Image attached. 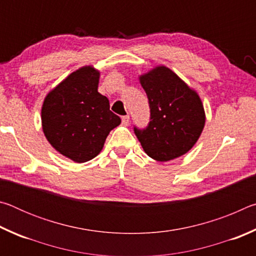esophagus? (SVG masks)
Wrapping results in <instances>:
<instances>
[{
    "label": "esophagus",
    "instance_id": "obj_1",
    "mask_svg": "<svg viewBox=\"0 0 256 256\" xmlns=\"http://www.w3.org/2000/svg\"><path fill=\"white\" fill-rule=\"evenodd\" d=\"M130 123V116L128 115H125L122 118V124L124 125V126H128Z\"/></svg>",
    "mask_w": 256,
    "mask_h": 256
}]
</instances>
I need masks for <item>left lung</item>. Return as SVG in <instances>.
<instances>
[{
    "label": "left lung",
    "mask_w": 256,
    "mask_h": 256,
    "mask_svg": "<svg viewBox=\"0 0 256 256\" xmlns=\"http://www.w3.org/2000/svg\"><path fill=\"white\" fill-rule=\"evenodd\" d=\"M149 99L150 123L134 128L144 152L157 162H170L193 148L206 124L198 94L164 66L138 76Z\"/></svg>",
    "instance_id": "1"
}]
</instances>
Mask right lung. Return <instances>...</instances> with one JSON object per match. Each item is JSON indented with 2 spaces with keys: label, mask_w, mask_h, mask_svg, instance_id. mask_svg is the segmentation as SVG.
<instances>
[{
  "label": "right lung",
  "mask_w": 256,
  "mask_h": 256,
  "mask_svg": "<svg viewBox=\"0 0 256 256\" xmlns=\"http://www.w3.org/2000/svg\"><path fill=\"white\" fill-rule=\"evenodd\" d=\"M100 72L86 66L68 74L47 94L42 126L47 141L64 157L86 162L99 154L106 138L120 124L110 100L98 92Z\"/></svg>",
  "instance_id": "1"
}]
</instances>
